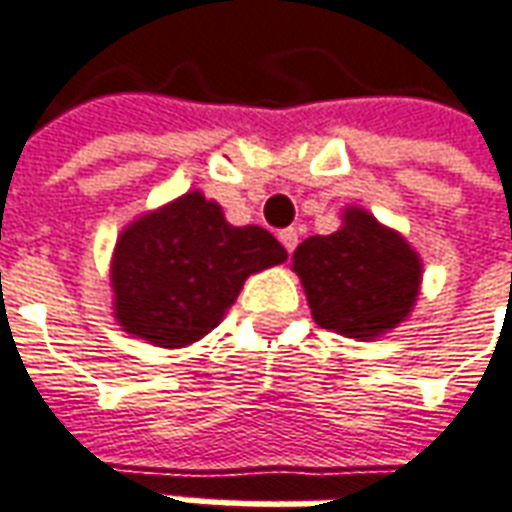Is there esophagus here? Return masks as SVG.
Listing matches in <instances>:
<instances>
[{
  "mask_svg": "<svg viewBox=\"0 0 512 512\" xmlns=\"http://www.w3.org/2000/svg\"><path fill=\"white\" fill-rule=\"evenodd\" d=\"M280 243H283V246H285V252L291 255V252L297 249V243H300V232H297V229H294V227L283 229V232H280Z\"/></svg>",
  "mask_w": 512,
  "mask_h": 512,
  "instance_id": "obj_1",
  "label": "esophagus"
}]
</instances>
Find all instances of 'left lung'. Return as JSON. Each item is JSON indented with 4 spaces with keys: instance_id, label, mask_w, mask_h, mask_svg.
I'll use <instances>...</instances> for the list:
<instances>
[{
    "instance_id": "left-lung-1",
    "label": "left lung",
    "mask_w": 512,
    "mask_h": 512,
    "mask_svg": "<svg viewBox=\"0 0 512 512\" xmlns=\"http://www.w3.org/2000/svg\"><path fill=\"white\" fill-rule=\"evenodd\" d=\"M294 271L319 328L367 342L412 314L423 263L395 229L347 207L342 229L297 246Z\"/></svg>"
}]
</instances>
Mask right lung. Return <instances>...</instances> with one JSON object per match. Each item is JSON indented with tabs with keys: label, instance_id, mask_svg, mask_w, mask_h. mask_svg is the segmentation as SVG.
I'll use <instances>...</instances> for the list:
<instances>
[{
	"label": "right lung",
	"instance_id": "add662e5",
	"mask_svg": "<svg viewBox=\"0 0 512 512\" xmlns=\"http://www.w3.org/2000/svg\"><path fill=\"white\" fill-rule=\"evenodd\" d=\"M280 241L263 227H232L198 190L139 215L111 257L120 328L156 347L207 336L238 300L249 274L283 263Z\"/></svg>",
	"mask_w": 512,
	"mask_h": 512
}]
</instances>
